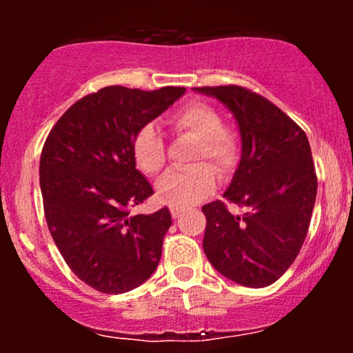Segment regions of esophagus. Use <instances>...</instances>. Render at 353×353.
<instances>
[{
  "mask_svg": "<svg viewBox=\"0 0 353 353\" xmlns=\"http://www.w3.org/2000/svg\"><path fill=\"white\" fill-rule=\"evenodd\" d=\"M182 214V209L181 208H176V205H172L171 208V216L174 217V219H177Z\"/></svg>",
  "mask_w": 353,
  "mask_h": 353,
  "instance_id": "esophagus-1",
  "label": "esophagus"
}]
</instances>
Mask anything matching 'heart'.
<instances>
[{
    "label": "heart",
    "mask_w": 353,
    "mask_h": 353,
    "mask_svg": "<svg viewBox=\"0 0 353 353\" xmlns=\"http://www.w3.org/2000/svg\"><path fill=\"white\" fill-rule=\"evenodd\" d=\"M171 125L177 134L196 137L190 163L196 164L185 171H171L161 177L156 185L161 202L176 208H189L208 197L216 188L219 176H229L236 168L241 144L237 136L224 125V121L212 106L205 103H189L171 117ZM132 156L136 165L145 176H156L165 165V144L156 125L145 124L132 139ZM200 164L197 165L196 163ZM210 162L211 165H204Z\"/></svg>",
    "instance_id": "heart-1"
}]
</instances>
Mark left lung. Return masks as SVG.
<instances>
[{
	"label": "left lung",
	"instance_id": "8db88e82",
	"mask_svg": "<svg viewBox=\"0 0 353 353\" xmlns=\"http://www.w3.org/2000/svg\"><path fill=\"white\" fill-rule=\"evenodd\" d=\"M230 109L239 124L242 157L222 201L202 208V247L217 272L245 287H267L301 252L317 196V174L305 132L282 109L250 89L194 88Z\"/></svg>",
	"mask_w": 353,
	"mask_h": 353
}]
</instances>
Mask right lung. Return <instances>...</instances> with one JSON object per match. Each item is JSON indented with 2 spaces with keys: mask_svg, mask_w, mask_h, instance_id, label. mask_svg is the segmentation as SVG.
<instances>
[{
  "mask_svg": "<svg viewBox=\"0 0 353 353\" xmlns=\"http://www.w3.org/2000/svg\"><path fill=\"white\" fill-rule=\"evenodd\" d=\"M184 92L103 88L76 101L46 137L39 184L48 229L72 272L99 292H129L159 264L171 212L132 214L154 194L136 169L132 139Z\"/></svg>",
  "mask_w": 353,
  "mask_h": 353,
  "instance_id": "1",
  "label": "right lung"
}]
</instances>
